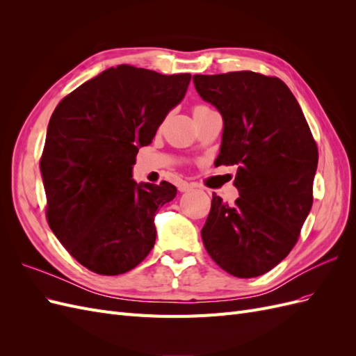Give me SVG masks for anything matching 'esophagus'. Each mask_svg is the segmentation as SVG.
Masks as SVG:
<instances>
[{
    "label": "esophagus",
    "instance_id": "34e87169",
    "mask_svg": "<svg viewBox=\"0 0 356 356\" xmlns=\"http://www.w3.org/2000/svg\"><path fill=\"white\" fill-rule=\"evenodd\" d=\"M178 188H179L181 193H187V191H191L195 187H193L191 184H187V182H182V184H179Z\"/></svg>",
    "mask_w": 356,
    "mask_h": 356
}]
</instances>
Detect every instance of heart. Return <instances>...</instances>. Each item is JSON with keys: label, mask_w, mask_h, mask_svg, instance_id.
Segmentation results:
<instances>
[{"label": "heart", "mask_w": 356, "mask_h": 356, "mask_svg": "<svg viewBox=\"0 0 356 356\" xmlns=\"http://www.w3.org/2000/svg\"><path fill=\"white\" fill-rule=\"evenodd\" d=\"M208 110H211L208 105H204V104H197V105H195V108H193V114L202 113V111H208Z\"/></svg>", "instance_id": "1"}]
</instances>
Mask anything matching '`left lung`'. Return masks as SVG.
I'll list each match as a JSON object with an SVG mask.
<instances>
[{"instance_id": "8db88e82", "label": "left lung", "mask_w": 356, "mask_h": 356, "mask_svg": "<svg viewBox=\"0 0 356 356\" xmlns=\"http://www.w3.org/2000/svg\"><path fill=\"white\" fill-rule=\"evenodd\" d=\"M224 120L215 166H236L233 204L212 195L202 241L236 277L272 270L291 252L314 203L318 147L288 86L252 71L193 75Z\"/></svg>"}]
</instances>
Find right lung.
<instances>
[{
	"label": "right lung",
	"instance_id": "1",
	"mask_svg": "<svg viewBox=\"0 0 356 356\" xmlns=\"http://www.w3.org/2000/svg\"><path fill=\"white\" fill-rule=\"evenodd\" d=\"M190 79L118 65L83 83L53 111L40 160L46 217L90 272L126 273L153 250L156 212L177 187L166 181L138 186L132 166L139 147L152 144L184 98Z\"/></svg>",
	"mask_w": 356,
	"mask_h": 356
}]
</instances>
